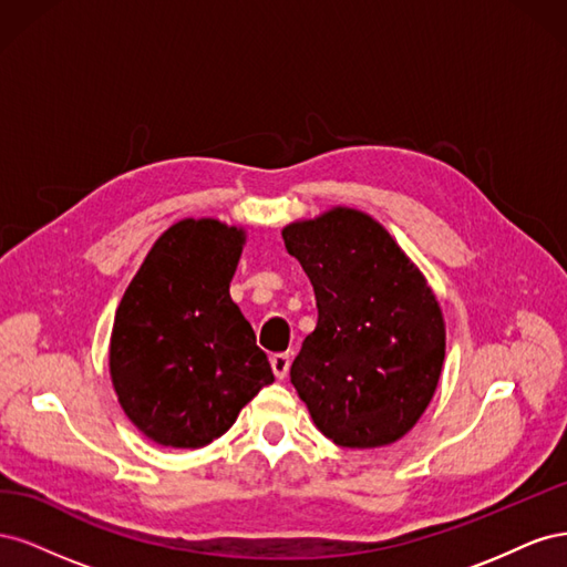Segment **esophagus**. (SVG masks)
Listing matches in <instances>:
<instances>
[{
	"instance_id": "34e87169",
	"label": "esophagus",
	"mask_w": 567,
	"mask_h": 567,
	"mask_svg": "<svg viewBox=\"0 0 567 567\" xmlns=\"http://www.w3.org/2000/svg\"><path fill=\"white\" fill-rule=\"evenodd\" d=\"M290 352H279V354H274L269 362H271V371H274V375H277L279 381H284L286 375H288V369H290Z\"/></svg>"
}]
</instances>
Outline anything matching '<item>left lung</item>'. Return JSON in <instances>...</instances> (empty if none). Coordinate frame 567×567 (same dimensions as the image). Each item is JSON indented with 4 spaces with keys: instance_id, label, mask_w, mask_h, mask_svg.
I'll return each mask as SVG.
<instances>
[{
    "instance_id": "1",
    "label": "left lung",
    "mask_w": 567,
    "mask_h": 567,
    "mask_svg": "<svg viewBox=\"0 0 567 567\" xmlns=\"http://www.w3.org/2000/svg\"><path fill=\"white\" fill-rule=\"evenodd\" d=\"M317 298L290 383L340 447L404 437L431 404L444 362L440 302L419 267L362 210L333 208L281 231Z\"/></svg>"
}]
</instances>
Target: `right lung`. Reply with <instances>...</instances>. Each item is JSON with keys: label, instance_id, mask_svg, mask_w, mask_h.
Returning <instances> with one entry per match:
<instances>
[{"label": "right lung", "instance_id": "right-lung-1", "mask_svg": "<svg viewBox=\"0 0 567 567\" xmlns=\"http://www.w3.org/2000/svg\"><path fill=\"white\" fill-rule=\"evenodd\" d=\"M244 244L246 231L219 219H182L153 244L117 305L109 354L117 402L163 447H205L274 383L229 296Z\"/></svg>", "mask_w": 567, "mask_h": 567}]
</instances>
